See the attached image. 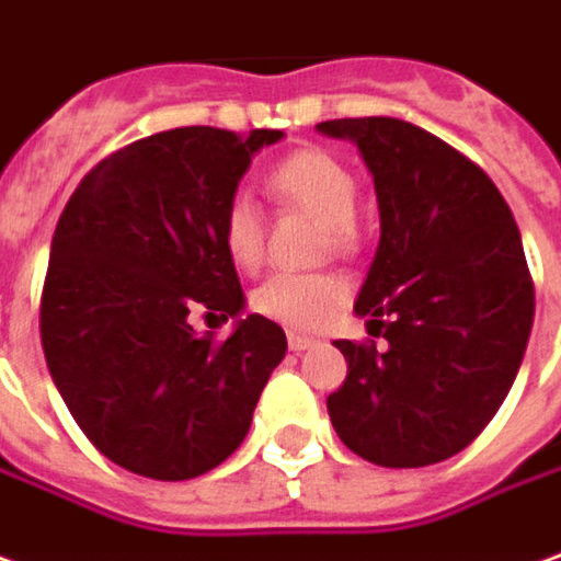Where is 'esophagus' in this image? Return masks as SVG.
<instances>
[{
  "label": "esophagus",
  "mask_w": 561,
  "mask_h": 561,
  "mask_svg": "<svg viewBox=\"0 0 561 561\" xmlns=\"http://www.w3.org/2000/svg\"><path fill=\"white\" fill-rule=\"evenodd\" d=\"M311 345H318V340H311V336H302V333H289V352H308Z\"/></svg>",
  "instance_id": "esophagus-1"
}]
</instances>
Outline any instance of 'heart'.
Listing matches in <instances>:
<instances>
[{
  "mask_svg": "<svg viewBox=\"0 0 561 561\" xmlns=\"http://www.w3.org/2000/svg\"><path fill=\"white\" fill-rule=\"evenodd\" d=\"M265 187L272 201L284 209H302L324 225L330 250L348 253L358 240L355 209H358V182L352 169L333 153L318 148L296 150L274 163ZM221 247L237 268L253 272L265 253V225L262 213L250 197L237 194L221 213ZM345 302V284L336 274L311 272L272 274L253 293V308L268 321L293 330L324 327Z\"/></svg>",
  "mask_w": 561,
  "mask_h": 561,
  "instance_id": "obj_1",
  "label": "heart"
}]
</instances>
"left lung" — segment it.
Returning a JSON list of instances; mask_svg holds the SVG:
<instances>
[{"mask_svg":"<svg viewBox=\"0 0 561 561\" xmlns=\"http://www.w3.org/2000/svg\"><path fill=\"white\" fill-rule=\"evenodd\" d=\"M374 175L379 247L355 311L377 342L336 340L348 374L327 398L342 445L392 469L442 463L500 411L535 324V284L497 184L394 116L327 119Z\"/></svg>","mask_w":561,"mask_h":561,"instance_id":"obj_1","label":"left lung"}]
</instances>
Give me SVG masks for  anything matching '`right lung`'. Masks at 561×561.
I'll return each instance as SVG.
<instances>
[{
  "mask_svg": "<svg viewBox=\"0 0 561 561\" xmlns=\"http://www.w3.org/2000/svg\"><path fill=\"white\" fill-rule=\"evenodd\" d=\"M280 138L157 131L101 160L64 206L39 306L48 374L85 438L135 476L184 482L225 463L287 355L262 314L221 343L190 327L194 310L243 311L221 213L255 150Z\"/></svg>",
  "mask_w": 561,
  "mask_h": 561,
  "instance_id": "add662e5",
  "label": "right lung"
}]
</instances>
